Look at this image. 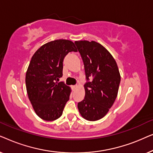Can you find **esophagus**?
I'll return each instance as SVG.
<instances>
[{"label":"esophagus","instance_id":"obj_1","mask_svg":"<svg viewBox=\"0 0 153 153\" xmlns=\"http://www.w3.org/2000/svg\"><path fill=\"white\" fill-rule=\"evenodd\" d=\"M76 88V85H72V88L73 90H74L75 88Z\"/></svg>","mask_w":153,"mask_h":153}]
</instances>
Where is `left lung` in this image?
Listing matches in <instances>:
<instances>
[{"label": "left lung", "instance_id": "8db88e82", "mask_svg": "<svg viewBox=\"0 0 153 153\" xmlns=\"http://www.w3.org/2000/svg\"><path fill=\"white\" fill-rule=\"evenodd\" d=\"M74 43L82 58L88 81L84 85L85 97L78 103V109L85 120H98L106 116L116 99L120 82L118 65L100 43L87 40Z\"/></svg>", "mask_w": 153, "mask_h": 153}]
</instances>
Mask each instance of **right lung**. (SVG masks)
<instances>
[{
	"mask_svg": "<svg viewBox=\"0 0 153 153\" xmlns=\"http://www.w3.org/2000/svg\"><path fill=\"white\" fill-rule=\"evenodd\" d=\"M71 51H77L74 42L56 39L39 47L31 58L26 74V91L33 109L42 120L60 118L70 99V88L58 81L62 76L65 56Z\"/></svg>",
	"mask_w": 153,
	"mask_h": 153,
	"instance_id": "add662e5",
	"label": "right lung"
}]
</instances>
